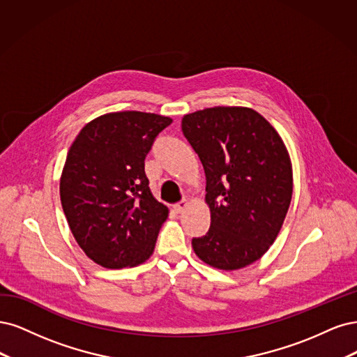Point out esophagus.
<instances>
[{"label":"esophagus","instance_id":"1","mask_svg":"<svg viewBox=\"0 0 357 357\" xmlns=\"http://www.w3.org/2000/svg\"><path fill=\"white\" fill-rule=\"evenodd\" d=\"M187 208H188V202H187V200H183V202L175 204V211H176L178 213H182Z\"/></svg>","mask_w":357,"mask_h":357}]
</instances>
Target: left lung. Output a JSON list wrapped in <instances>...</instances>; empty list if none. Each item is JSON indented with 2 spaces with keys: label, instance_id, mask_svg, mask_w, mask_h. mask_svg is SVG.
I'll return each instance as SVG.
<instances>
[{
  "label": "left lung",
  "instance_id": "1",
  "mask_svg": "<svg viewBox=\"0 0 357 357\" xmlns=\"http://www.w3.org/2000/svg\"><path fill=\"white\" fill-rule=\"evenodd\" d=\"M183 136L206 174L211 228L192 238L208 266L233 271L258 261L278 238L294 176L280 135L246 107H213L182 117Z\"/></svg>",
  "mask_w": 357,
  "mask_h": 357
}]
</instances>
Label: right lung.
I'll list each match as a JSON object with an SVG mask.
<instances>
[{"label":"right lung","instance_id":"right-lung-1","mask_svg":"<svg viewBox=\"0 0 357 357\" xmlns=\"http://www.w3.org/2000/svg\"><path fill=\"white\" fill-rule=\"evenodd\" d=\"M170 123L153 112H108L89 121L68 151L63 213L78 246L100 267H136L153 255L169 209L149 190L144 160Z\"/></svg>","mask_w":357,"mask_h":357}]
</instances>
